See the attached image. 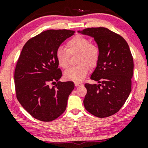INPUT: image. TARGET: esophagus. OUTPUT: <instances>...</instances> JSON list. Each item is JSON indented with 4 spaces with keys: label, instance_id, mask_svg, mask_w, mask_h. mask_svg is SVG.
I'll return each mask as SVG.
<instances>
[{
    "label": "esophagus",
    "instance_id": "esophagus-1",
    "mask_svg": "<svg viewBox=\"0 0 148 148\" xmlns=\"http://www.w3.org/2000/svg\"><path fill=\"white\" fill-rule=\"evenodd\" d=\"M74 84H75L76 86H81V85H82V84L80 82H77V81H76V82H74Z\"/></svg>",
    "mask_w": 148,
    "mask_h": 148
}]
</instances>
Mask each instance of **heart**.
<instances>
[{
    "label": "heart",
    "instance_id": "obj_1",
    "mask_svg": "<svg viewBox=\"0 0 148 148\" xmlns=\"http://www.w3.org/2000/svg\"><path fill=\"white\" fill-rule=\"evenodd\" d=\"M67 49L59 47L56 51V59L59 66L62 69L69 66L70 53H78L77 65L70 67L65 71L64 76L67 80L81 81L86 77L90 66L94 67L97 63L99 57V50L97 46L90 43L87 37L78 35L67 42Z\"/></svg>",
    "mask_w": 148,
    "mask_h": 148
}]
</instances>
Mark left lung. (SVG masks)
Listing matches in <instances>:
<instances>
[{
    "label": "left lung",
    "instance_id": "left-lung-1",
    "mask_svg": "<svg viewBox=\"0 0 148 148\" xmlns=\"http://www.w3.org/2000/svg\"><path fill=\"white\" fill-rule=\"evenodd\" d=\"M78 33L94 38L99 57L90 79L99 84H85L87 94L84 104L98 118L117 113L132 91L134 61L125 39L106 28H88Z\"/></svg>",
    "mask_w": 148,
    "mask_h": 148
}]
</instances>
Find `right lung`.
I'll return each instance as SVG.
<instances>
[{"mask_svg": "<svg viewBox=\"0 0 148 148\" xmlns=\"http://www.w3.org/2000/svg\"><path fill=\"white\" fill-rule=\"evenodd\" d=\"M73 35V30H46L22 49L14 72L16 98L35 119L50 122L65 111L74 85L72 81H59L62 72L56 54L61 44ZM51 82L56 86L50 87Z\"/></svg>", "mask_w": 148, "mask_h": 148, "instance_id": "add662e5", "label": "right lung"}]
</instances>
